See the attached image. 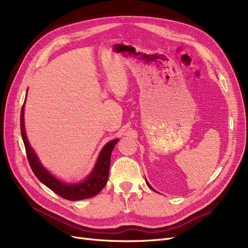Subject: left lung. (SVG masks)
<instances>
[{"mask_svg": "<svg viewBox=\"0 0 248 248\" xmlns=\"http://www.w3.org/2000/svg\"><path fill=\"white\" fill-rule=\"evenodd\" d=\"M145 180H146V179H145ZM146 183H147V185H148V186H149V187H150V188H151V189H152V190H154V189H153V187H152V186H151V185H150V184H149V183H148V181H147V180H146Z\"/></svg>", "mask_w": 248, "mask_h": 248, "instance_id": "8db88e82", "label": "left lung"}]
</instances>
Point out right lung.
Returning <instances> with one entry per match:
<instances>
[{"instance_id":"add662e5","label":"right lung","mask_w":248,"mask_h":248,"mask_svg":"<svg viewBox=\"0 0 248 248\" xmlns=\"http://www.w3.org/2000/svg\"><path fill=\"white\" fill-rule=\"evenodd\" d=\"M24 110L25 104L22 106L20 111L21 137L25 144L30 167H31L35 176L39 179V181L42 182L46 186H47L49 189L57 193L58 196L69 201L85 200L95 197L96 194H98L108 182L110 166V155L112 152V149H114L119 139L108 141V144L102 148L93 170L90 172V175L85 180H82L81 182L78 183H65L62 182L61 180L57 179L54 175H51L50 172L42 166V163L40 162L38 157H37L33 148L30 145L25 129Z\"/></svg>"}]
</instances>
